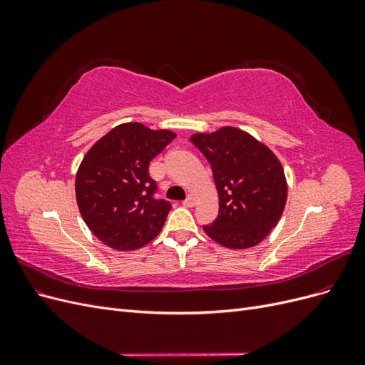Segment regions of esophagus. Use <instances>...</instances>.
<instances>
[{"instance_id": "esophagus-1", "label": "esophagus", "mask_w": 365, "mask_h": 365, "mask_svg": "<svg viewBox=\"0 0 365 365\" xmlns=\"http://www.w3.org/2000/svg\"><path fill=\"white\" fill-rule=\"evenodd\" d=\"M195 204H196V200H195L193 195H189V196H187V200L182 201V205H184V207H193Z\"/></svg>"}]
</instances>
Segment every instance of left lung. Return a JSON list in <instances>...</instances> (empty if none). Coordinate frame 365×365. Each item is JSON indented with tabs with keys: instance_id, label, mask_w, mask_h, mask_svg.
Listing matches in <instances>:
<instances>
[{
	"instance_id": "left-lung-1",
	"label": "left lung",
	"mask_w": 365,
	"mask_h": 365,
	"mask_svg": "<svg viewBox=\"0 0 365 365\" xmlns=\"http://www.w3.org/2000/svg\"><path fill=\"white\" fill-rule=\"evenodd\" d=\"M190 141L212 165L219 215L204 231L233 250L257 245L277 225L288 185L277 157L236 128L195 134Z\"/></svg>"
}]
</instances>
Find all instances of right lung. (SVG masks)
I'll list each match as a JSON object with an SVG mask.
<instances>
[{
    "label": "right lung",
    "instance_id": "right-lung-1",
    "mask_svg": "<svg viewBox=\"0 0 365 365\" xmlns=\"http://www.w3.org/2000/svg\"><path fill=\"white\" fill-rule=\"evenodd\" d=\"M176 135L125 123L88 150L76 176V197L85 224L105 245L141 248L155 237L172 204L157 200L149 164Z\"/></svg>",
    "mask_w": 365,
    "mask_h": 365
}]
</instances>
